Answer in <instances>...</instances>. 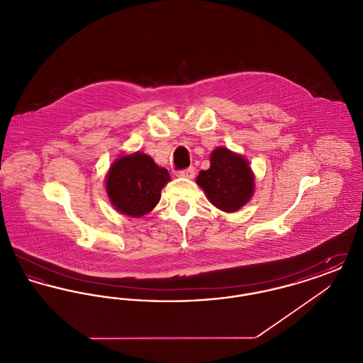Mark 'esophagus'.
Here are the masks:
<instances>
[{"instance_id":"1","label":"esophagus","mask_w":363,"mask_h":363,"mask_svg":"<svg viewBox=\"0 0 363 363\" xmlns=\"http://www.w3.org/2000/svg\"><path fill=\"white\" fill-rule=\"evenodd\" d=\"M194 174H196V170L193 169V167H189V169H185V170H181V172H178L177 175L178 177H181V178H193L194 177Z\"/></svg>"}]
</instances>
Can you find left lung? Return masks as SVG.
Returning <instances> with one entry per match:
<instances>
[{"instance_id":"obj_1","label":"left lung","mask_w":363,"mask_h":363,"mask_svg":"<svg viewBox=\"0 0 363 363\" xmlns=\"http://www.w3.org/2000/svg\"><path fill=\"white\" fill-rule=\"evenodd\" d=\"M209 169L196 178L209 203L223 212H237L255 194V173L249 160L225 147H216L209 156Z\"/></svg>"}]
</instances>
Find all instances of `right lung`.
<instances>
[{
	"label": "right lung",
	"instance_id": "add662e5",
	"mask_svg": "<svg viewBox=\"0 0 363 363\" xmlns=\"http://www.w3.org/2000/svg\"><path fill=\"white\" fill-rule=\"evenodd\" d=\"M170 174L144 152L118 156L106 174V191L110 204L122 215L141 218L160 200V191Z\"/></svg>",
	"mask_w": 363,
	"mask_h": 363
}]
</instances>
